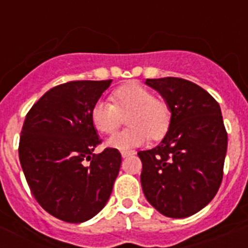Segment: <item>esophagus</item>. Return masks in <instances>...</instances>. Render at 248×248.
Masks as SVG:
<instances>
[{
    "mask_svg": "<svg viewBox=\"0 0 248 248\" xmlns=\"http://www.w3.org/2000/svg\"><path fill=\"white\" fill-rule=\"evenodd\" d=\"M135 155V152L134 151H122L121 152V155H122V158H126L128 155Z\"/></svg>",
    "mask_w": 248,
    "mask_h": 248,
    "instance_id": "obj_1",
    "label": "esophagus"
}]
</instances>
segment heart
I'll return each mask as SVG.
<instances>
[{
	"label": "heart",
	"instance_id": "obj_1",
	"mask_svg": "<svg viewBox=\"0 0 248 248\" xmlns=\"http://www.w3.org/2000/svg\"><path fill=\"white\" fill-rule=\"evenodd\" d=\"M110 103L97 101L91 109L93 127L101 134H112L126 117L128 127L107 141L110 148L128 151L152 140H161L169 132L172 113L170 105L138 82L120 86L110 93Z\"/></svg>",
	"mask_w": 248,
	"mask_h": 248
}]
</instances>
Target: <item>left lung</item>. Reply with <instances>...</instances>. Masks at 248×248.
<instances>
[{
  "instance_id": "8db88e82",
  "label": "left lung",
  "mask_w": 248,
  "mask_h": 248,
  "mask_svg": "<svg viewBox=\"0 0 248 248\" xmlns=\"http://www.w3.org/2000/svg\"><path fill=\"white\" fill-rule=\"evenodd\" d=\"M170 105L172 121L158 147L140 151L145 198L162 215H194L219 190L228 134L219 103L201 86L177 78H148Z\"/></svg>"
}]
</instances>
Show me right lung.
<instances>
[{
    "mask_svg": "<svg viewBox=\"0 0 248 248\" xmlns=\"http://www.w3.org/2000/svg\"><path fill=\"white\" fill-rule=\"evenodd\" d=\"M110 83H62L42 95L25 116L19 159L29 189L45 211L67 223H83L96 215L120 172L118 149L93 153L101 140L91 109Z\"/></svg>",
    "mask_w": 248,
    "mask_h": 248,
    "instance_id": "obj_1",
    "label": "right lung"
}]
</instances>
